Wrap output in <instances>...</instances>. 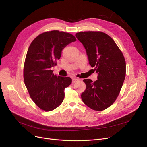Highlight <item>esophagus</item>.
I'll use <instances>...</instances> for the list:
<instances>
[{"instance_id": "obj_1", "label": "esophagus", "mask_w": 147, "mask_h": 147, "mask_svg": "<svg viewBox=\"0 0 147 147\" xmlns=\"http://www.w3.org/2000/svg\"><path fill=\"white\" fill-rule=\"evenodd\" d=\"M78 80H79V79H78V78H73V79H72V82H73V83L77 82H78Z\"/></svg>"}]
</instances>
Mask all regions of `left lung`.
Returning a JSON list of instances; mask_svg holds the SVG:
<instances>
[{
  "mask_svg": "<svg viewBox=\"0 0 147 147\" xmlns=\"http://www.w3.org/2000/svg\"><path fill=\"white\" fill-rule=\"evenodd\" d=\"M76 37L86 49L89 64L98 73L94 82L83 80L86 88L82 99L92 110H104L119 95L126 76L125 59L113 38L103 32H81Z\"/></svg>",
  "mask_w": 147,
  "mask_h": 147,
  "instance_id": "obj_1",
  "label": "left lung"
}]
</instances>
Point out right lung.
<instances>
[{
	"label": "right lung",
	"mask_w": 147,
	"mask_h": 147,
	"mask_svg": "<svg viewBox=\"0 0 147 147\" xmlns=\"http://www.w3.org/2000/svg\"><path fill=\"white\" fill-rule=\"evenodd\" d=\"M76 41L69 33L58 30L43 33L30 44L24 66V80L30 98L40 109L50 111L64 98V89L72 82L69 77L57 76L51 68L57 65L65 46Z\"/></svg>",
	"instance_id": "add662e5"
}]
</instances>
